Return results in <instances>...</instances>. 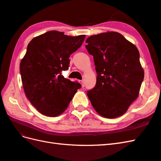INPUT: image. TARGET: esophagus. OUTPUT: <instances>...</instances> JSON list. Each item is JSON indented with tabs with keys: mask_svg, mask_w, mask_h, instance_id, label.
<instances>
[{
	"mask_svg": "<svg viewBox=\"0 0 161 161\" xmlns=\"http://www.w3.org/2000/svg\"><path fill=\"white\" fill-rule=\"evenodd\" d=\"M78 82H79V83L81 84L82 87H85V84H84L83 80H78Z\"/></svg>",
	"mask_w": 161,
	"mask_h": 161,
	"instance_id": "obj_1",
	"label": "esophagus"
}]
</instances>
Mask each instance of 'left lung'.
<instances>
[{
  "mask_svg": "<svg viewBox=\"0 0 161 161\" xmlns=\"http://www.w3.org/2000/svg\"><path fill=\"white\" fill-rule=\"evenodd\" d=\"M86 43L97 72L95 87L87 93L89 99L100 115L121 116L138 97L144 78L139 50L122 35L113 31L92 35Z\"/></svg>",
  "mask_w": 161,
  "mask_h": 161,
  "instance_id": "obj_1",
  "label": "left lung"
}]
</instances>
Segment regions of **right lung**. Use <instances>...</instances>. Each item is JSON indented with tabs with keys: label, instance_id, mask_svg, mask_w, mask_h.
I'll return each mask as SVG.
<instances>
[{
	"label": "right lung",
	"instance_id": "obj_1",
	"mask_svg": "<svg viewBox=\"0 0 161 161\" xmlns=\"http://www.w3.org/2000/svg\"><path fill=\"white\" fill-rule=\"evenodd\" d=\"M85 35L72 37L57 31L34 37L19 65L27 98L42 114L60 115L81 85L61 75L68 69L70 54L80 47Z\"/></svg>",
	"mask_w": 161,
	"mask_h": 161
}]
</instances>
